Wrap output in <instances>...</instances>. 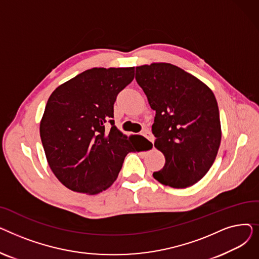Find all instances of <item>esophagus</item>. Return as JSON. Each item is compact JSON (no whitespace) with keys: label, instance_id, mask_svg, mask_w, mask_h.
Here are the masks:
<instances>
[{"label":"esophagus","instance_id":"1","mask_svg":"<svg viewBox=\"0 0 259 259\" xmlns=\"http://www.w3.org/2000/svg\"><path fill=\"white\" fill-rule=\"evenodd\" d=\"M142 135H144V137L146 138V139H148L149 141H150L152 144H153V142H154V137L152 135V133L149 131L148 129H145V130H143L142 131Z\"/></svg>","mask_w":259,"mask_h":259}]
</instances>
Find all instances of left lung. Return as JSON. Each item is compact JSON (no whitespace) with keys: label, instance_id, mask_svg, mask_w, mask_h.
I'll return each instance as SVG.
<instances>
[{"label":"left lung","instance_id":"1","mask_svg":"<svg viewBox=\"0 0 259 259\" xmlns=\"http://www.w3.org/2000/svg\"><path fill=\"white\" fill-rule=\"evenodd\" d=\"M135 78L155 110L154 146L166 159L153 178L172 188L193 186L213 165L222 141L214 93L200 79L169 63L138 66Z\"/></svg>","mask_w":259,"mask_h":259}]
</instances>
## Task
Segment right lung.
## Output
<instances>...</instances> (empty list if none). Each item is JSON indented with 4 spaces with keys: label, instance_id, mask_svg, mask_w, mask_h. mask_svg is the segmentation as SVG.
<instances>
[{
    "label": "right lung",
    "instance_id": "1",
    "mask_svg": "<svg viewBox=\"0 0 259 259\" xmlns=\"http://www.w3.org/2000/svg\"><path fill=\"white\" fill-rule=\"evenodd\" d=\"M133 78L134 67H95L51 93L39 135L50 169L68 189L88 195L104 191L115 182L126 155L140 150L133 142L142 135L128 139L112 119L118 92Z\"/></svg>",
    "mask_w": 259,
    "mask_h": 259
}]
</instances>
